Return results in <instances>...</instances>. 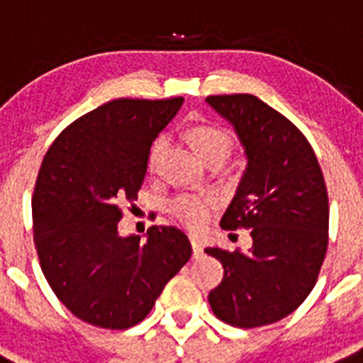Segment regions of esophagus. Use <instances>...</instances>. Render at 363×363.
Segmentation results:
<instances>
[{
	"mask_svg": "<svg viewBox=\"0 0 363 363\" xmlns=\"http://www.w3.org/2000/svg\"><path fill=\"white\" fill-rule=\"evenodd\" d=\"M190 243H191V251H194V257L199 258L201 255H203V245H201L199 238H196V236H191Z\"/></svg>",
	"mask_w": 363,
	"mask_h": 363,
	"instance_id": "34e87169",
	"label": "esophagus"
}]
</instances>
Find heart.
Segmentation results:
<instances>
[{
  "instance_id": "1",
  "label": "heart",
  "mask_w": 363,
  "mask_h": 363,
  "mask_svg": "<svg viewBox=\"0 0 363 363\" xmlns=\"http://www.w3.org/2000/svg\"><path fill=\"white\" fill-rule=\"evenodd\" d=\"M190 142L203 162L212 157L227 158L228 151H230V138L227 133L218 127H210V125H199L196 129H191ZM164 149H166V136H158L149 151V167L151 169L157 166ZM216 206H218L216 197L199 196V194H182L169 203L172 214L190 228L203 227Z\"/></svg>"
}]
</instances>
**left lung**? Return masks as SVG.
I'll list each match as a JSON object with an SVG mask.
<instances>
[{"label": "left lung", "mask_w": 363, "mask_h": 363, "mask_svg": "<svg viewBox=\"0 0 363 363\" xmlns=\"http://www.w3.org/2000/svg\"><path fill=\"white\" fill-rule=\"evenodd\" d=\"M247 158L221 227H251L249 252L206 247L225 269L208 303L240 328L271 325L315 286L328 245V196L312 145L288 118L251 94L208 96Z\"/></svg>", "instance_id": "obj_1"}]
</instances>
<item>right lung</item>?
<instances>
[{
    "label": "right lung",
    "mask_w": 363,
    "mask_h": 363,
    "mask_svg": "<svg viewBox=\"0 0 363 363\" xmlns=\"http://www.w3.org/2000/svg\"><path fill=\"white\" fill-rule=\"evenodd\" d=\"M182 101L105 103L66 127L42 160L33 196L42 271L60 303L90 325L135 327L190 260V240L175 227L155 225L145 242L118 233V205L136 199L149 149Z\"/></svg>",
    "instance_id": "right-lung-1"
}]
</instances>
